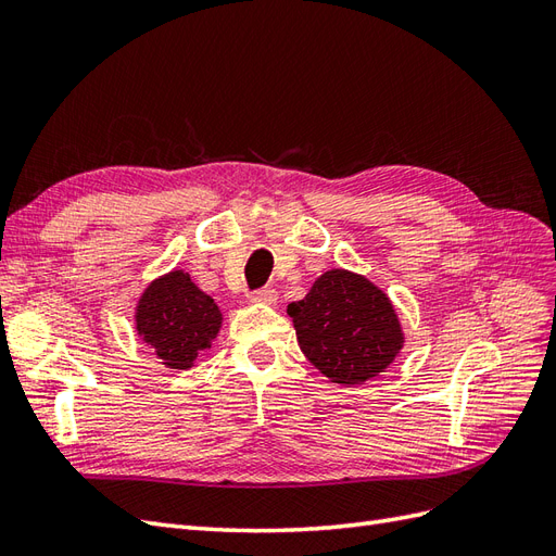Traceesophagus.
<instances>
[{
    "label": "esophagus",
    "instance_id": "34e87169",
    "mask_svg": "<svg viewBox=\"0 0 556 556\" xmlns=\"http://www.w3.org/2000/svg\"><path fill=\"white\" fill-rule=\"evenodd\" d=\"M250 301L252 304H260V306H276L278 301V292L274 288H264V290H257L250 294Z\"/></svg>",
    "mask_w": 556,
    "mask_h": 556
}]
</instances>
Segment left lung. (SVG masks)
<instances>
[{"label":"left lung","mask_w":556,"mask_h":556,"mask_svg":"<svg viewBox=\"0 0 556 556\" xmlns=\"http://www.w3.org/2000/svg\"><path fill=\"white\" fill-rule=\"evenodd\" d=\"M288 315L306 359L329 382H371L406 345L394 301L382 288L348 268H329Z\"/></svg>","instance_id":"1"}]
</instances>
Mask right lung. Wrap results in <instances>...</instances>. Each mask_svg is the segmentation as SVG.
<instances>
[{"instance_id": "add662e5", "label": "right lung", "mask_w": 556, "mask_h": 556, "mask_svg": "<svg viewBox=\"0 0 556 556\" xmlns=\"http://www.w3.org/2000/svg\"><path fill=\"white\" fill-rule=\"evenodd\" d=\"M223 311L185 268L150 280L134 304V329L164 368L190 371L223 329Z\"/></svg>"}]
</instances>
